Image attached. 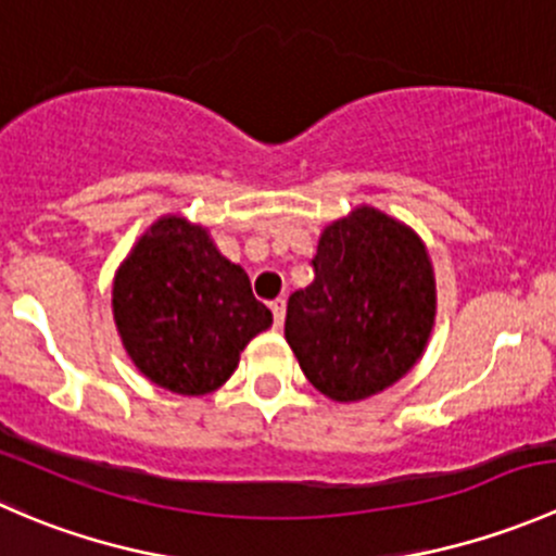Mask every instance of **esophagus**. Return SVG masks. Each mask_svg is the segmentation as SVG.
Instances as JSON below:
<instances>
[{
	"instance_id": "1",
	"label": "esophagus",
	"mask_w": 556,
	"mask_h": 556,
	"mask_svg": "<svg viewBox=\"0 0 556 556\" xmlns=\"http://www.w3.org/2000/svg\"><path fill=\"white\" fill-rule=\"evenodd\" d=\"M285 309H288V301H285V299H274V301H271L274 325H277V328L285 323Z\"/></svg>"
}]
</instances>
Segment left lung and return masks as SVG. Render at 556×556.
<instances>
[{
    "instance_id": "8db88e82",
    "label": "left lung",
    "mask_w": 556,
    "mask_h": 556,
    "mask_svg": "<svg viewBox=\"0 0 556 556\" xmlns=\"http://www.w3.org/2000/svg\"><path fill=\"white\" fill-rule=\"evenodd\" d=\"M314 282L288 301L285 339L323 395L350 403L406 377L435 317V279L412 228L371 206L319 237Z\"/></svg>"
}]
</instances>
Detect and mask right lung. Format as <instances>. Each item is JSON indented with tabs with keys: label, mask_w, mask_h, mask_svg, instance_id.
Segmentation results:
<instances>
[{
	"label": "right lung",
	"mask_w": 556,
	"mask_h": 556,
	"mask_svg": "<svg viewBox=\"0 0 556 556\" xmlns=\"http://www.w3.org/2000/svg\"><path fill=\"white\" fill-rule=\"evenodd\" d=\"M112 312L134 366L179 395L217 390L247 341L271 325L244 268L182 217H164L139 239L115 277Z\"/></svg>",
	"instance_id": "obj_1"
}]
</instances>
